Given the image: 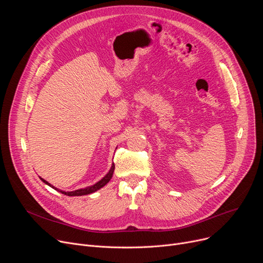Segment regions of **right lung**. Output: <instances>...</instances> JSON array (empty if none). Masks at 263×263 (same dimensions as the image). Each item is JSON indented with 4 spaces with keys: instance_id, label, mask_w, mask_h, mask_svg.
Returning a JSON list of instances; mask_svg holds the SVG:
<instances>
[{
    "instance_id": "right-lung-1",
    "label": "right lung",
    "mask_w": 263,
    "mask_h": 263,
    "mask_svg": "<svg viewBox=\"0 0 263 263\" xmlns=\"http://www.w3.org/2000/svg\"><path fill=\"white\" fill-rule=\"evenodd\" d=\"M114 170H115V165L113 164L112 165V167H110V170H109V172L105 175V177H103L101 180L99 181V182H97L96 184H93V185H91V186H88V187H85V189H80V190H77V191H72V192H64V191H60V190H58V189H55L54 186H52L49 182H47L46 180H44L43 178H40L41 180H43L45 183H47L48 185H50V186H52L53 189H55V190H58L59 192H61V193H63V194H65V195H68V196H82V195H87V194H90V193H93V192H96V191H98V190H100L101 187H103L109 180H110V178H112V176H113V173H114Z\"/></svg>"
}]
</instances>
